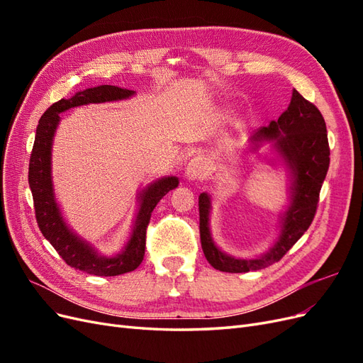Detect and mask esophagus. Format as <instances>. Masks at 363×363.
Listing matches in <instances>:
<instances>
[{
	"label": "esophagus",
	"mask_w": 363,
	"mask_h": 363,
	"mask_svg": "<svg viewBox=\"0 0 363 363\" xmlns=\"http://www.w3.org/2000/svg\"><path fill=\"white\" fill-rule=\"evenodd\" d=\"M208 167H207V162L204 157H194L189 160L188 167H186V177L189 180H201L207 175Z\"/></svg>",
	"instance_id": "esophagus-1"
}]
</instances>
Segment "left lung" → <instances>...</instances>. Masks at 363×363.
<instances>
[{
    "label": "left lung",
    "instance_id": "1",
    "mask_svg": "<svg viewBox=\"0 0 363 363\" xmlns=\"http://www.w3.org/2000/svg\"><path fill=\"white\" fill-rule=\"evenodd\" d=\"M252 150L271 144L291 174V201L281 216V230L274 247L256 259H239L219 250L208 227L211 196H199L200 238L207 262L223 272H248L279 262L313 221L320 191L330 164L325 121L318 107L292 91L291 104L277 121L260 127L251 136Z\"/></svg>",
    "mask_w": 363,
    "mask_h": 363
}]
</instances>
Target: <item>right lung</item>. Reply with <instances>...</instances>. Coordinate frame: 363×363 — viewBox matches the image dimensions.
<instances>
[{
	"label": "right lung",
	"mask_w": 363,
	"mask_h": 363,
	"mask_svg": "<svg viewBox=\"0 0 363 363\" xmlns=\"http://www.w3.org/2000/svg\"><path fill=\"white\" fill-rule=\"evenodd\" d=\"M135 95V91L121 89L118 86L101 84L77 92L69 100H59L47 108L39 119L36 128L35 145L30 156L28 183L35 201V212L38 225L60 257L74 269L100 277H111L135 271L145 255V238L150 218L157 203L169 191L179 186L177 177H163L139 194V208L131 230L130 239L116 256H101L91 244L77 236L65 223L60 207L56 201L51 177V147L52 138L60 123V113L68 108L91 104L119 101Z\"/></svg>",
	"instance_id": "right-lung-1"
}]
</instances>
